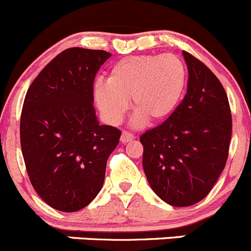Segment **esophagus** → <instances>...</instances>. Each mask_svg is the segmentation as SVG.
Segmentation results:
<instances>
[{"label":"esophagus","mask_w":251,"mask_h":251,"mask_svg":"<svg viewBox=\"0 0 251 251\" xmlns=\"http://www.w3.org/2000/svg\"><path fill=\"white\" fill-rule=\"evenodd\" d=\"M133 139H135L134 134L129 133V131H126V130L122 131V135H121V141H122L123 144L128 143V141H131Z\"/></svg>","instance_id":"34e87169"}]
</instances>
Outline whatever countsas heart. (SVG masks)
Returning a JSON list of instances; mask_svg holds the SVG:
<instances>
[{
    "mask_svg": "<svg viewBox=\"0 0 251 251\" xmlns=\"http://www.w3.org/2000/svg\"><path fill=\"white\" fill-rule=\"evenodd\" d=\"M187 85V68L178 56L140 54L116 62L107 81L94 85V99L106 121L118 123L131 100L135 122H161L177 108Z\"/></svg>",
    "mask_w": 251,
    "mask_h": 251,
    "instance_id": "b5f03b06",
    "label": "heart"
}]
</instances>
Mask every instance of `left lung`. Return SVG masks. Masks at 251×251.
Instances as JSON below:
<instances>
[{
  "instance_id": "1",
  "label": "left lung",
  "mask_w": 251,
  "mask_h": 251,
  "mask_svg": "<svg viewBox=\"0 0 251 251\" xmlns=\"http://www.w3.org/2000/svg\"><path fill=\"white\" fill-rule=\"evenodd\" d=\"M189 78L184 99L162 123L140 136L143 167L158 198L184 207L204 199L225 168L232 136L227 94L217 76L183 51Z\"/></svg>"
}]
</instances>
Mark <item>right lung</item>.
Returning a JSON list of instances; mask_svg holds the SVG:
<instances>
[{
  "label": "right lung",
  "instance_id": "add662e5",
  "mask_svg": "<svg viewBox=\"0 0 251 251\" xmlns=\"http://www.w3.org/2000/svg\"><path fill=\"white\" fill-rule=\"evenodd\" d=\"M110 57L102 50H64L24 99L21 146L26 172L39 197L58 211L74 212L95 199L108 156L120 143V129L99 125L93 106L94 79Z\"/></svg>",
  "mask_w": 251,
  "mask_h": 251
}]
</instances>
